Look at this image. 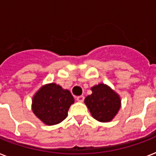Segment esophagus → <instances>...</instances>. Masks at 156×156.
<instances>
[{
    "label": "esophagus",
    "mask_w": 156,
    "mask_h": 156,
    "mask_svg": "<svg viewBox=\"0 0 156 156\" xmlns=\"http://www.w3.org/2000/svg\"><path fill=\"white\" fill-rule=\"evenodd\" d=\"M76 100L78 102H80V103H83V100H84V96L83 95H80V96H78V97L76 98Z\"/></svg>",
    "instance_id": "34e87169"
}]
</instances>
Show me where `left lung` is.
Instances as JSON below:
<instances>
[{
	"instance_id": "8db88e82",
	"label": "left lung",
	"mask_w": 156,
	"mask_h": 156,
	"mask_svg": "<svg viewBox=\"0 0 156 156\" xmlns=\"http://www.w3.org/2000/svg\"><path fill=\"white\" fill-rule=\"evenodd\" d=\"M90 90L92 94L85 98L84 103L93 118L100 122L112 121L121 108L120 95L104 83H99Z\"/></svg>"
}]
</instances>
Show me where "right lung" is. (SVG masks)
<instances>
[{"label": "right lung", "instance_id": "obj_1", "mask_svg": "<svg viewBox=\"0 0 156 156\" xmlns=\"http://www.w3.org/2000/svg\"><path fill=\"white\" fill-rule=\"evenodd\" d=\"M74 99L70 91L55 83L43 85L33 95L31 109L35 116L47 126L61 123L68 116Z\"/></svg>", "mask_w": 156, "mask_h": 156}]
</instances>
